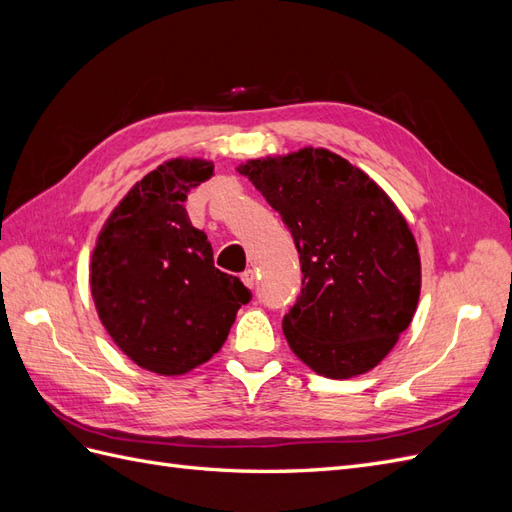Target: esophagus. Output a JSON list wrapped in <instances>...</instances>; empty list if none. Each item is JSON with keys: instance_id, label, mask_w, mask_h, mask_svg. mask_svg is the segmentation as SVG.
Here are the masks:
<instances>
[{"instance_id": "esophagus-1", "label": "esophagus", "mask_w": 512, "mask_h": 512, "mask_svg": "<svg viewBox=\"0 0 512 512\" xmlns=\"http://www.w3.org/2000/svg\"><path fill=\"white\" fill-rule=\"evenodd\" d=\"M241 280H243V284H245L247 288H254V286H256V273H254L252 269H247V271L241 273Z\"/></svg>"}]
</instances>
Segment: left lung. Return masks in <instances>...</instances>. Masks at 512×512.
Returning <instances> with one entry per match:
<instances>
[{
	"instance_id": "obj_1",
	"label": "left lung",
	"mask_w": 512,
	"mask_h": 512,
	"mask_svg": "<svg viewBox=\"0 0 512 512\" xmlns=\"http://www.w3.org/2000/svg\"><path fill=\"white\" fill-rule=\"evenodd\" d=\"M237 170L297 245L303 288L282 322L290 350L333 380L374 369L410 327L421 294V256L404 215L359 166L322 147Z\"/></svg>"
}]
</instances>
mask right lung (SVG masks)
Wrapping results in <instances>:
<instances>
[{
	"label": "right lung",
	"instance_id": "right-lung-1",
	"mask_svg": "<svg viewBox=\"0 0 512 512\" xmlns=\"http://www.w3.org/2000/svg\"><path fill=\"white\" fill-rule=\"evenodd\" d=\"M213 162L173 158L136 181L108 215L91 252L96 312L117 348L158 376H183L218 352L250 301L239 277L213 265L185 198Z\"/></svg>",
	"mask_w": 512,
	"mask_h": 512
}]
</instances>
